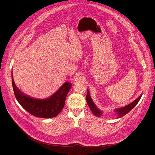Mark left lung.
I'll list each match as a JSON object with an SVG mask.
<instances>
[{
  "label": "left lung",
  "instance_id": "left-lung-1",
  "mask_svg": "<svg viewBox=\"0 0 155 155\" xmlns=\"http://www.w3.org/2000/svg\"><path fill=\"white\" fill-rule=\"evenodd\" d=\"M142 94H140L134 101H133L132 102H131L130 104L123 107H121V108H118L115 110V112L117 113V118H120L123 116H124L125 115H126L128 112H129L130 110L133 108L139 102V101H140L141 97H142ZM86 102L87 103L88 106L90 108L91 112H93V114L98 117H101L102 115V113L103 112H102L101 110H99L97 106L96 105V104L94 103L91 97L90 96V91L89 90L87 89V95L86 96Z\"/></svg>",
  "mask_w": 155,
  "mask_h": 155
}]
</instances>
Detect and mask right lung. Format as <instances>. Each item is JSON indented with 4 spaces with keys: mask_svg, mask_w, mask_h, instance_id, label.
<instances>
[{
    "mask_svg": "<svg viewBox=\"0 0 155 155\" xmlns=\"http://www.w3.org/2000/svg\"><path fill=\"white\" fill-rule=\"evenodd\" d=\"M12 81L15 96L19 104L31 115L43 118L55 117L61 112L65 104L66 96L72 86L69 82L64 83L50 97L39 99L27 96L21 92L15 83L12 72Z\"/></svg>",
    "mask_w": 155,
    "mask_h": 155,
    "instance_id": "right-lung-1",
    "label": "right lung"
}]
</instances>
